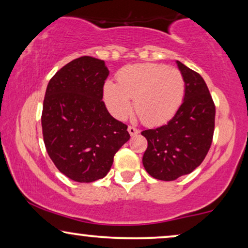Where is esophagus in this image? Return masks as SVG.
Returning a JSON list of instances; mask_svg holds the SVG:
<instances>
[{"instance_id":"esophagus-1","label":"esophagus","mask_w":248,"mask_h":248,"mask_svg":"<svg viewBox=\"0 0 248 248\" xmlns=\"http://www.w3.org/2000/svg\"><path fill=\"white\" fill-rule=\"evenodd\" d=\"M127 131H128V133L132 135V137H133V135H137L139 133L138 128L134 127V126H132V125H130V126L127 127Z\"/></svg>"}]
</instances>
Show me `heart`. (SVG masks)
Wrapping results in <instances>:
<instances>
[{
    "instance_id": "b5f03b06",
    "label": "heart",
    "mask_w": 248,
    "mask_h": 248,
    "mask_svg": "<svg viewBox=\"0 0 248 248\" xmlns=\"http://www.w3.org/2000/svg\"><path fill=\"white\" fill-rule=\"evenodd\" d=\"M185 81L178 70L164 64L142 63L126 65L117 74V84L108 81L104 98L110 113L124 118L133 109L145 125H159L170 120L181 107Z\"/></svg>"
}]
</instances>
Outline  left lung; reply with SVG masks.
I'll list each match as a JSON object with an SVG mask.
<instances>
[{
  "label": "left lung",
  "mask_w": 248,
  "mask_h": 248,
  "mask_svg": "<svg viewBox=\"0 0 248 248\" xmlns=\"http://www.w3.org/2000/svg\"><path fill=\"white\" fill-rule=\"evenodd\" d=\"M176 63L185 81L184 101L167 124L141 132L148 141L142 162L160 181H175L199 167L215 132L216 106L208 86L198 72Z\"/></svg>",
  "instance_id": "1"
}]
</instances>
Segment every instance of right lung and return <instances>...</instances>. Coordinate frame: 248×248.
<instances>
[{
	"mask_svg": "<svg viewBox=\"0 0 248 248\" xmlns=\"http://www.w3.org/2000/svg\"><path fill=\"white\" fill-rule=\"evenodd\" d=\"M108 74L104 61L81 56L57 71L47 86L44 143L56 168L72 181L105 177L130 139L127 125L115 120L103 101Z\"/></svg>",
	"mask_w": 248,
	"mask_h": 248,
	"instance_id": "add662e5",
	"label": "right lung"
}]
</instances>
